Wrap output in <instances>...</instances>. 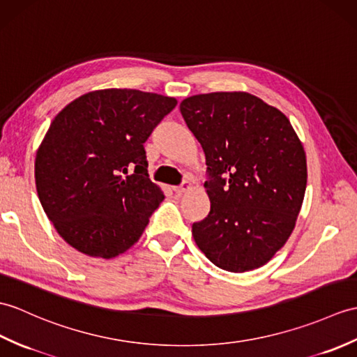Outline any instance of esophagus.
Wrapping results in <instances>:
<instances>
[{
  "label": "esophagus",
  "instance_id": "esophagus-1",
  "mask_svg": "<svg viewBox=\"0 0 357 357\" xmlns=\"http://www.w3.org/2000/svg\"><path fill=\"white\" fill-rule=\"evenodd\" d=\"M187 190H190V184L187 181L182 182V184L178 187H173V192H175L176 195H182L184 192H187Z\"/></svg>",
  "mask_w": 357,
  "mask_h": 357
}]
</instances>
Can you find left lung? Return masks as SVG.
I'll return each instance as SVG.
<instances>
[{
    "instance_id": "1",
    "label": "left lung",
    "mask_w": 357,
    "mask_h": 357,
    "mask_svg": "<svg viewBox=\"0 0 357 357\" xmlns=\"http://www.w3.org/2000/svg\"><path fill=\"white\" fill-rule=\"evenodd\" d=\"M179 109L205 153L211 208L192 234L229 272L266 264L292 234L307 162L286 115L248 93L197 94Z\"/></svg>"
}]
</instances>
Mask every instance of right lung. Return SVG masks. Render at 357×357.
Returning a JSON list of instances; mask_svg holds the SVG:
<instances>
[{
    "instance_id": "add662e5",
    "label": "right lung",
    "mask_w": 357,
    "mask_h": 357,
    "mask_svg": "<svg viewBox=\"0 0 357 357\" xmlns=\"http://www.w3.org/2000/svg\"><path fill=\"white\" fill-rule=\"evenodd\" d=\"M173 97L100 89L66 105L40 143V205L66 243L112 259L138 242L164 195L149 179L144 143Z\"/></svg>"
}]
</instances>
